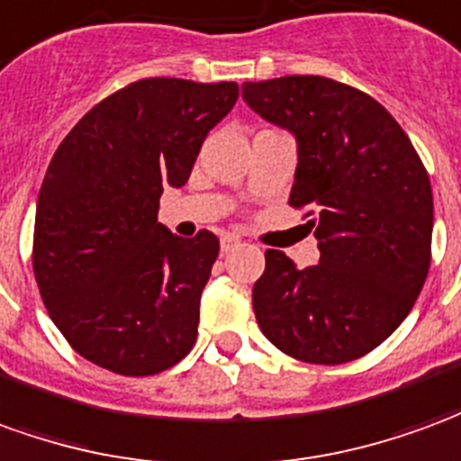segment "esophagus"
<instances>
[{
  "mask_svg": "<svg viewBox=\"0 0 461 461\" xmlns=\"http://www.w3.org/2000/svg\"><path fill=\"white\" fill-rule=\"evenodd\" d=\"M240 246V238L238 236H223L221 238V250H223V253H230V250H233V248H238Z\"/></svg>",
  "mask_w": 461,
  "mask_h": 461,
  "instance_id": "34e87169",
  "label": "esophagus"
}]
</instances>
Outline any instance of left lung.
Segmentation results:
<instances>
[{"mask_svg": "<svg viewBox=\"0 0 461 461\" xmlns=\"http://www.w3.org/2000/svg\"><path fill=\"white\" fill-rule=\"evenodd\" d=\"M243 99L298 139L290 205L320 263L266 250L253 308L267 340L315 365L357 360L412 310L432 260V185L410 136L365 91L325 77L246 81Z\"/></svg>", "mask_w": 461, "mask_h": 461, "instance_id": "left-lung-1", "label": "left lung"}]
</instances>
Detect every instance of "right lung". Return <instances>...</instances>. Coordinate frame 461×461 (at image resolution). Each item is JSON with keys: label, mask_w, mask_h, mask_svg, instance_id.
Returning <instances> with one entry per match:
<instances>
[{"label": "right lung", "mask_w": 461, "mask_h": 461, "mask_svg": "<svg viewBox=\"0 0 461 461\" xmlns=\"http://www.w3.org/2000/svg\"><path fill=\"white\" fill-rule=\"evenodd\" d=\"M236 81H131L68 131L39 191L32 266L67 342L126 377L168 370L198 338L201 293L221 243L158 223L163 188H181L201 143L233 109Z\"/></svg>", "instance_id": "add662e5"}]
</instances>
